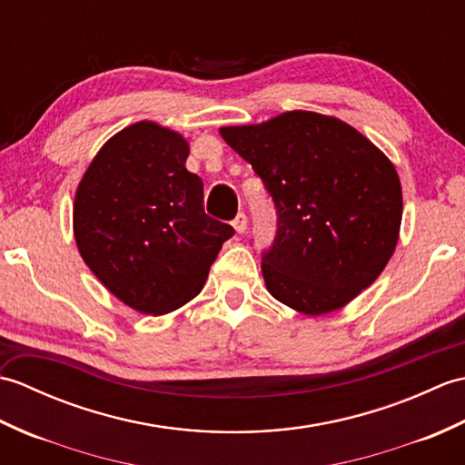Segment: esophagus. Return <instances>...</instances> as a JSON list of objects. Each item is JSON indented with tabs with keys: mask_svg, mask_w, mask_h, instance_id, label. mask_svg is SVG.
I'll list each match as a JSON object with an SVG mask.
<instances>
[{
	"mask_svg": "<svg viewBox=\"0 0 465 465\" xmlns=\"http://www.w3.org/2000/svg\"><path fill=\"white\" fill-rule=\"evenodd\" d=\"M233 227H235V232H238V233H243L245 230H248V215H245V213L235 215Z\"/></svg>",
	"mask_w": 465,
	"mask_h": 465,
	"instance_id": "1",
	"label": "esophagus"
}]
</instances>
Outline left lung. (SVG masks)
Returning <instances> with one entry per match:
<instances>
[{"mask_svg":"<svg viewBox=\"0 0 465 465\" xmlns=\"http://www.w3.org/2000/svg\"><path fill=\"white\" fill-rule=\"evenodd\" d=\"M220 134L273 200L278 232L262 273L275 300L322 315L378 280L396 250L403 202L396 167L368 137L302 110Z\"/></svg>","mask_w":465,"mask_h":465,"instance_id":"8db88e82","label":"left lung"}]
</instances>
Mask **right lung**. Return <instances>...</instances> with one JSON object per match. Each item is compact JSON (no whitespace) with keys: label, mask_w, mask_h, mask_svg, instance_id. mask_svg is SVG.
<instances>
[{"label":"right lung","mask_w":465,"mask_h":465,"mask_svg":"<svg viewBox=\"0 0 465 465\" xmlns=\"http://www.w3.org/2000/svg\"><path fill=\"white\" fill-rule=\"evenodd\" d=\"M190 145L155 122L107 140L74 202L87 268L130 308L162 315L202 292L233 227L203 212V183L185 170Z\"/></svg>","instance_id":"1"}]
</instances>
